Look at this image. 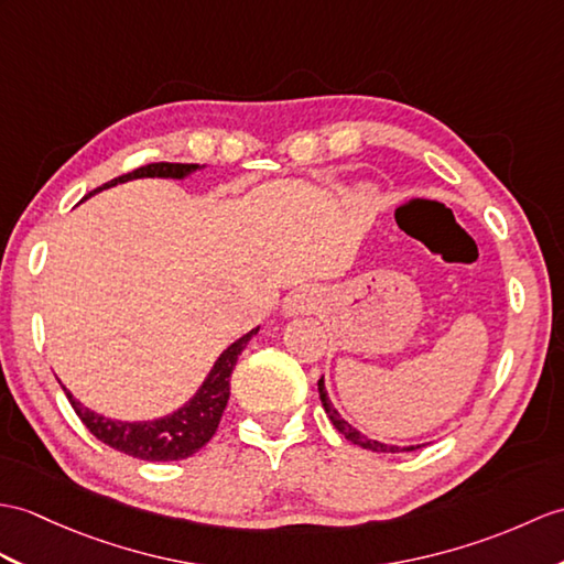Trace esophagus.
<instances>
[{
	"mask_svg": "<svg viewBox=\"0 0 564 564\" xmlns=\"http://www.w3.org/2000/svg\"><path fill=\"white\" fill-rule=\"evenodd\" d=\"M319 293L317 288H297L291 295L285 297V305H283V314L285 317H295V314H303V312H314L319 307Z\"/></svg>",
	"mask_w": 564,
	"mask_h": 564,
	"instance_id": "obj_1",
	"label": "esophagus"
}]
</instances>
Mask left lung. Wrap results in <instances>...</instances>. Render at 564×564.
I'll return each mask as SVG.
<instances>
[{"instance_id":"obj_1","label":"left lung","mask_w":564,"mask_h":564,"mask_svg":"<svg viewBox=\"0 0 564 564\" xmlns=\"http://www.w3.org/2000/svg\"><path fill=\"white\" fill-rule=\"evenodd\" d=\"M319 399H322V405H324V411H326V415H329V421L334 423V427L341 432V435L348 440V442H352V444H358V447H362V449H370V452H384V454H397V452H413L415 447H397V444H384V442H377V440H370V437H365L362 432H358L356 427H352L348 421H344L341 415H338V411L334 409L332 405V401H329V397H326V387H324V377L319 379ZM417 447H421V444H417Z\"/></svg>"}]
</instances>
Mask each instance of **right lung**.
<instances>
[{"label": "right lung", "mask_w": 564, "mask_h": 564, "mask_svg": "<svg viewBox=\"0 0 564 564\" xmlns=\"http://www.w3.org/2000/svg\"><path fill=\"white\" fill-rule=\"evenodd\" d=\"M194 170H199L196 163H151L132 170V173L120 175L110 180L108 185L98 187L96 192L105 187H115L120 182H129L137 177H173V180H185L192 175ZM94 192V194H96ZM259 332V326L252 332L240 336L238 341L230 344L226 350L220 352V358L214 362L212 372L204 379L199 391L177 409L159 421H141V423H127V421H112V417H105L100 413H94L86 405L78 403L67 387L64 394H67L72 409L76 415L82 417V423L90 430V435L98 437L108 447L134 456L141 462H177L187 459V456L199 452L204 444L216 435L220 415L226 411L228 399H230V375L238 356L250 344V338Z\"/></svg>", "instance_id": "1"}]
</instances>
